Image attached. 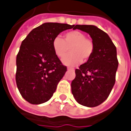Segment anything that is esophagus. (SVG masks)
Masks as SVG:
<instances>
[{"instance_id": "1", "label": "esophagus", "mask_w": 131, "mask_h": 131, "mask_svg": "<svg viewBox=\"0 0 131 131\" xmlns=\"http://www.w3.org/2000/svg\"><path fill=\"white\" fill-rule=\"evenodd\" d=\"M68 70L74 71V69L73 68H70V67H69V68H68Z\"/></svg>"}]
</instances>
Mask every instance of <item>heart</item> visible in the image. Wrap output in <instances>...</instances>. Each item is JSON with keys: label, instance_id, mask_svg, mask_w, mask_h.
<instances>
[{"label": "heart", "instance_id": "1", "mask_svg": "<svg viewBox=\"0 0 131 131\" xmlns=\"http://www.w3.org/2000/svg\"><path fill=\"white\" fill-rule=\"evenodd\" d=\"M54 53L58 57H63L70 47L71 53L62 59V63L67 66H75L82 59L86 61L93 55L94 44L86 35L77 30L70 31L63 35V38L55 37L52 42Z\"/></svg>", "mask_w": 131, "mask_h": 131}]
</instances>
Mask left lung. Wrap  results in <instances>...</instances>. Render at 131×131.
Listing matches in <instances>:
<instances>
[{
    "label": "left lung",
    "mask_w": 131,
    "mask_h": 131,
    "mask_svg": "<svg viewBox=\"0 0 131 131\" xmlns=\"http://www.w3.org/2000/svg\"><path fill=\"white\" fill-rule=\"evenodd\" d=\"M89 34L94 44L91 57L76 69L72 80V93L80 105L93 107L105 101L116 81L118 61L116 48L110 36L93 25H76Z\"/></svg>",
    "instance_id": "obj_1"
}]
</instances>
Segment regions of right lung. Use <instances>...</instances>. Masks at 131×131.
Masks as SVG:
<instances>
[{"label": "right lung", "instance_id": "add662e5", "mask_svg": "<svg viewBox=\"0 0 131 131\" xmlns=\"http://www.w3.org/2000/svg\"><path fill=\"white\" fill-rule=\"evenodd\" d=\"M74 25L44 23L34 28L21 42L17 55L15 80L22 97L38 105L51 99L67 68L54 53L53 39Z\"/></svg>", "mask_w": 131, "mask_h": 131}]
</instances>
